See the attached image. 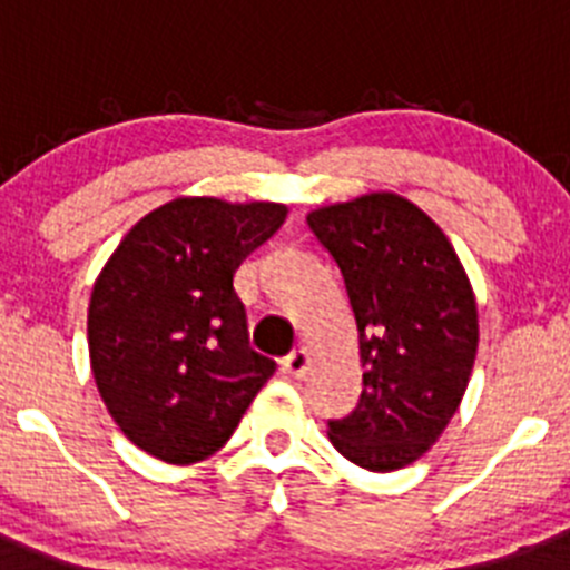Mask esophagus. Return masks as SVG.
I'll list each match as a JSON object with an SVG mask.
<instances>
[{
	"label": "esophagus",
	"instance_id": "obj_1",
	"mask_svg": "<svg viewBox=\"0 0 570 570\" xmlns=\"http://www.w3.org/2000/svg\"><path fill=\"white\" fill-rule=\"evenodd\" d=\"M308 366H312V353H308L306 347L292 350L284 358V372L292 377H303L308 372Z\"/></svg>",
	"mask_w": 570,
	"mask_h": 570
}]
</instances>
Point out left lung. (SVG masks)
<instances>
[{"mask_svg": "<svg viewBox=\"0 0 570 570\" xmlns=\"http://www.w3.org/2000/svg\"><path fill=\"white\" fill-rule=\"evenodd\" d=\"M358 325L364 392L327 439L350 463L396 471L439 441L480 342L476 301L446 234L407 198L370 193L308 212Z\"/></svg>", "mask_w": 570, "mask_h": 570, "instance_id": "left-lung-1", "label": "left lung"}]
</instances>
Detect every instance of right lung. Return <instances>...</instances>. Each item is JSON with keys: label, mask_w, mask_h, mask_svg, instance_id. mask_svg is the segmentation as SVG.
<instances>
[{"label": "right lung", "mask_w": 570, "mask_h": 570, "mask_svg": "<svg viewBox=\"0 0 570 570\" xmlns=\"http://www.w3.org/2000/svg\"><path fill=\"white\" fill-rule=\"evenodd\" d=\"M284 220V204L187 195L148 212L107 258L88 308L90 370L120 433L148 455H215L273 377L234 273Z\"/></svg>", "instance_id": "right-lung-1"}]
</instances>
